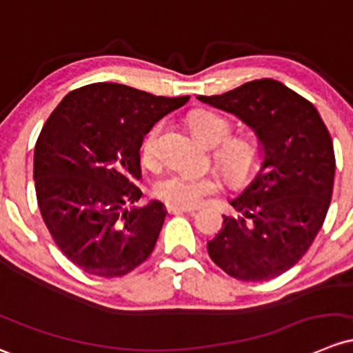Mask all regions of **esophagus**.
I'll list each match as a JSON object with an SVG mask.
<instances>
[{
    "label": "esophagus",
    "mask_w": 353,
    "mask_h": 353,
    "mask_svg": "<svg viewBox=\"0 0 353 353\" xmlns=\"http://www.w3.org/2000/svg\"><path fill=\"white\" fill-rule=\"evenodd\" d=\"M165 208L169 213H184V211H194V208L184 206V205H176V203H167Z\"/></svg>",
    "instance_id": "34e87169"
}]
</instances>
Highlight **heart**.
<instances>
[{
  "label": "heart",
  "mask_w": 353,
  "mask_h": 353,
  "mask_svg": "<svg viewBox=\"0 0 353 353\" xmlns=\"http://www.w3.org/2000/svg\"><path fill=\"white\" fill-rule=\"evenodd\" d=\"M164 121H157L147 130L142 142V154L147 162H155L161 154L159 137ZM189 127L192 132L210 145L223 142L230 135V123L220 114L210 111H196L189 117ZM218 165L233 181H245L261 161V148L250 139H232L214 152ZM223 189V181L214 172H194L188 169H177L169 172L157 183V194L169 203L184 206H196L211 194Z\"/></svg>",
  "instance_id": "1"
}]
</instances>
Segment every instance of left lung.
I'll use <instances>...</instances> for the list:
<instances>
[{"mask_svg":"<svg viewBox=\"0 0 353 353\" xmlns=\"http://www.w3.org/2000/svg\"><path fill=\"white\" fill-rule=\"evenodd\" d=\"M198 99L240 118L264 155L257 176L230 201L240 216H223L208 254L239 281L274 279L306 254L325 221L335 177L328 128L313 103L274 79Z\"/></svg>","mask_w":353,"mask_h":353,"instance_id":"8db88e82","label":"left lung"}]
</instances>
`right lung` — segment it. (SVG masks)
<instances>
[{"instance_id":"1","label":"right lung","mask_w":353,"mask_h":353,"mask_svg":"<svg viewBox=\"0 0 353 353\" xmlns=\"http://www.w3.org/2000/svg\"><path fill=\"white\" fill-rule=\"evenodd\" d=\"M188 99L94 83L70 91L43 125L33 154L37 203L54 242L84 272L125 276L154 250L164 205L127 208L142 196L140 147Z\"/></svg>"}]
</instances>
